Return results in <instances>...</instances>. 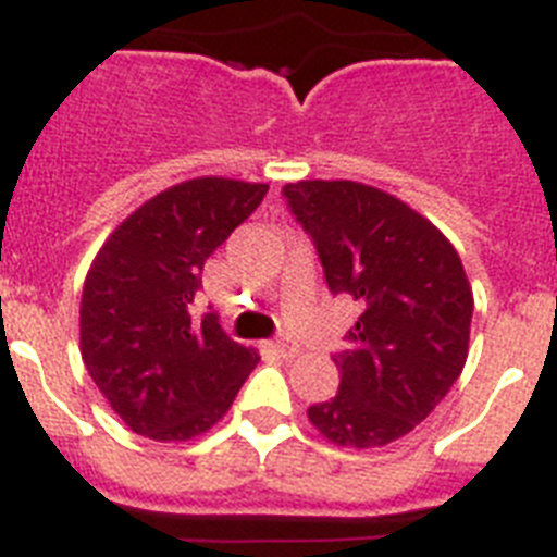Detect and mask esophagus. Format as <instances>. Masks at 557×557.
<instances>
[{"instance_id":"34e87169","label":"esophagus","mask_w":557,"mask_h":557,"mask_svg":"<svg viewBox=\"0 0 557 557\" xmlns=\"http://www.w3.org/2000/svg\"><path fill=\"white\" fill-rule=\"evenodd\" d=\"M270 351L273 354H278V357H284V359H295L298 357V346H293V343H287V339H275V343H270Z\"/></svg>"}]
</instances>
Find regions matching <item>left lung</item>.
I'll return each instance as SVG.
<instances>
[{"instance_id": "1", "label": "left lung", "mask_w": 557, "mask_h": 557, "mask_svg": "<svg viewBox=\"0 0 557 557\" xmlns=\"http://www.w3.org/2000/svg\"><path fill=\"white\" fill-rule=\"evenodd\" d=\"M318 245L329 289L359 304L334 357L337 396L309 407L334 446L376 449L416 430L469 357L474 293L455 245L396 195L359 181L284 186Z\"/></svg>"}]
</instances>
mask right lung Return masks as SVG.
Segmentation results:
<instances>
[{
    "label": "right lung",
    "mask_w": 557,
    "mask_h": 557,
    "mask_svg": "<svg viewBox=\"0 0 557 557\" xmlns=\"http://www.w3.org/2000/svg\"><path fill=\"white\" fill-rule=\"evenodd\" d=\"M268 184L200 175L145 200L111 231L81 298V354L111 410L159 444L203 435L259 362L220 329L191 321L203 264L250 218Z\"/></svg>",
    "instance_id": "add662e5"
}]
</instances>
